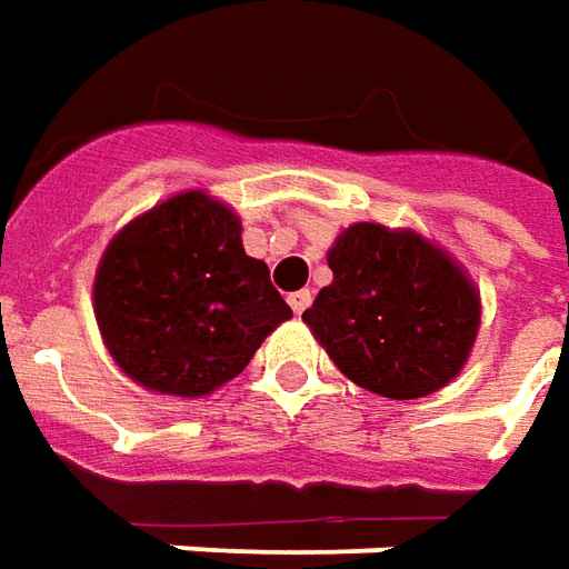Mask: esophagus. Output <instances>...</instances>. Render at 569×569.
Instances as JSON below:
<instances>
[{"label": "esophagus", "instance_id": "1", "mask_svg": "<svg viewBox=\"0 0 569 569\" xmlns=\"http://www.w3.org/2000/svg\"><path fill=\"white\" fill-rule=\"evenodd\" d=\"M288 303H291V310L300 316L303 310H310L312 303V293L310 291H293L291 297H288Z\"/></svg>", "mask_w": 569, "mask_h": 569}]
</instances>
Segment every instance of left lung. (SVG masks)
<instances>
[{"instance_id":"obj_1","label":"left lung","mask_w":569,"mask_h":569,"mask_svg":"<svg viewBox=\"0 0 569 569\" xmlns=\"http://www.w3.org/2000/svg\"><path fill=\"white\" fill-rule=\"evenodd\" d=\"M331 284L303 312L331 363L391 400L441 391L467 366L482 322L470 272L413 228L357 222L329 247Z\"/></svg>"}]
</instances>
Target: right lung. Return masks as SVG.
Here are the masks:
<instances>
[{
    "label": "right lung",
    "mask_w": 569,
    "mask_h": 569,
    "mask_svg": "<svg viewBox=\"0 0 569 569\" xmlns=\"http://www.w3.org/2000/svg\"><path fill=\"white\" fill-rule=\"evenodd\" d=\"M240 231L231 206L181 190L106 243L93 312L106 350L140 388L206 398L291 319L269 266L247 257Z\"/></svg>",
    "instance_id": "obj_1"
}]
</instances>
